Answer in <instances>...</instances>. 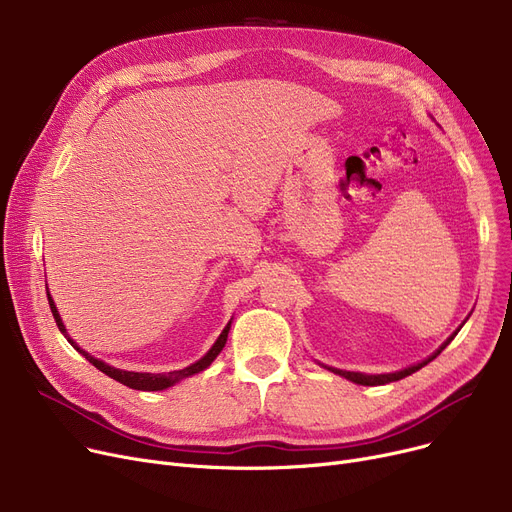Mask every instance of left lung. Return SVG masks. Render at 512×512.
Masks as SVG:
<instances>
[{
	"label": "left lung",
	"instance_id": "1",
	"mask_svg": "<svg viewBox=\"0 0 512 512\" xmlns=\"http://www.w3.org/2000/svg\"><path fill=\"white\" fill-rule=\"evenodd\" d=\"M459 334V330H456L440 348L438 351L432 355V357H427L425 361H421V363H417V365H411V367H407V369H402V371H396V373H378V375H367V373H359V371H344V369H336V367H328V365H321V367H326V369H330V371H334L336 375H342V378H346V380H351V382H355V384H361V386H382V384H390V382H396V380H402V378H407V375H411V373H415V371H419L423 365H427L429 361H434L444 348L454 340V336Z\"/></svg>",
	"mask_w": 512,
	"mask_h": 512
}]
</instances>
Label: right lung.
I'll use <instances>...</instances> for the list:
<instances>
[{
    "mask_svg": "<svg viewBox=\"0 0 512 512\" xmlns=\"http://www.w3.org/2000/svg\"><path fill=\"white\" fill-rule=\"evenodd\" d=\"M47 299H49V307H51L53 319H56V324H58L60 332L68 338V342L76 348V351H78L80 355H83L91 365H95L99 371H103L105 375H110L112 380H116V382H120V384H124V386H128V388H132V390H145V392L166 390V388H170V386L178 384L180 380L188 378V375H195V373H199V371L207 369V367L213 363V359L222 353V348H224V344H226V340H228V332H230V321H228V326L224 328V332L220 334V338L215 340V344L209 348L207 355H205V357H201L197 363L184 367V369L170 371V373H137V371H124V369H116V367H112V365H107V363H103V361H99V359L91 357L87 351H83V348H78V344L68 336V332H66L64 324H62V319H60V313H58L56 305H53L51 294H47Z\"/></svg>",
    "mask_w": 512,
    "mask_h": 512,
    "instance_id": "add662e5",
    "label": "right lung"
}]
</instances>
